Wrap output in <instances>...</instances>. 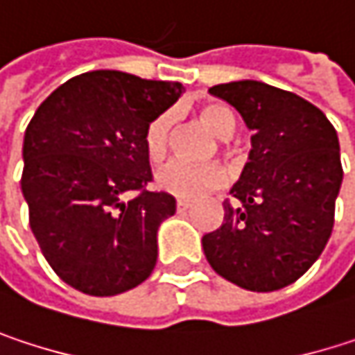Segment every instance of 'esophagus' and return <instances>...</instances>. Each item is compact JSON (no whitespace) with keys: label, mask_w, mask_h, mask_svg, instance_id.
Listing matches in <instances>:
<instances>
[{"label":"esophagus","mask_w":355,"mask_h":355,"mask_svg":"<svg viewBox=\"0 0 355 355\" xmlns=\"http://www.w3.org/2000/svg\"><path fill=\"white\" fill-rule=\"evenodd\" d=\"M191 207V201H187V199H178L177 201V211L178 214H184L187 209Z\"/></svg>","instance_id":"1"}]
</instances>
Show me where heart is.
I'll return each mask as SVG.
<instances>
[{
	"instance_id": "heart-1",
	"label": "heart",
	"mask_w": 355,
	"mask_h": 355,
	"mask_svg": "<svg viewBox=\"0 0 355 355\" xmlns=\"http://www.w3.org/2000/svg\"><path fill=\"white\" fill-rule=\"evenodd\" d=\"M201 121L218 135V137H230L236 121L230 108L220 103H207L199 108ZM171 127H173V112H160L150 121L144 133V150L150 158V162L158 164L166 158L168 152V139H171ZM226 182V171L218 162L209 164H187L180 160H173L166 166H162L156 175L158 189L180 197V199H193L207 191H214Z\"/></svg>"
}]
</instances>
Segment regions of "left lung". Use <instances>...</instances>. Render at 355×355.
<instances>
[{"label": "left lung", "instance_id": "obj_1", "mask_svg": "<svg viewBox=\"0 0 355 355\" xmlns=\"http://www.w3.org/2000/svg\"><path fill=\"white\" fill-rule=\"evenodd\" d=\"M209 94L243 114L252 150L203 252L245 290L286 288L319 259L333 230L343 178L337 131L320 108L263 82L218 84Z\"/></svg>", "mask_w": 355, "mask_h": 355}]
</instances>
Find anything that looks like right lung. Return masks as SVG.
I'll list each match as a JSON object with an SVG mask.
<instances>
[{
	"label": "right lung",
	"mask_w": 355,
	"mask_h": 355,
	"mask_svg": "<svg viewBox=\"0 0 355 355\" xmlns=\"http://www.w3.org/2000/svg\"><path fill=\"white\" fill-rule=\"evenodd\" d=\"M184 92L178 82L98 69L61 84L24 133L22 193L51 269L90 296H116L150 277L158 226L177 211L152 180L144 133ZM127 192L136 195L125 202Z\"/></svg>",
	"instance_id": "1"
}]
</instances>
